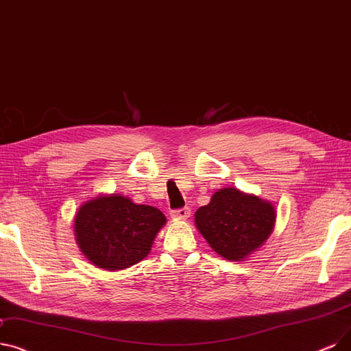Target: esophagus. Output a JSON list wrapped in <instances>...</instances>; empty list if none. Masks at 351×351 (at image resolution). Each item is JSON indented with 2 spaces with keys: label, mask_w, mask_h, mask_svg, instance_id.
<instances>
[{
  "label": "esophagus",
  "mask_w": 351,
  "mask_h": 351,
  "mask_svg": "<svg viewBox=\"0 0 351 351\" xmlns=\"http://www.w3.org/2000/svg\"><path fill=\"white\" fill-rule=\"evenodd\" d=\"M189 215H191L189 208H180V209H175L171 212V218L175 221H185L189 218Z\"/></svg>",
  "instance_id": "obj_1"
}]
</instances>
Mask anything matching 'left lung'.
<instances>
[{
  "instance_id": "8db88e82",
  "label": "left lung",
  "mask_w": 351,
  "mask_h": 351,
  "mask_svg": "<svg viewBox=\"0 0 351 351\" xmlns=\"http://www.w3.org/2000/svg\"><path fill=\"white\" fill-rule=\"evenodd\" d=\"M276 217L271 202L235 188H222L195 212V225L217 254L230 261H243L264 245Z\"/></svg>"
}]
</instances>
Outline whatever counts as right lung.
I'll use <instances>...</instances> for the list:
<instances>
[{
  "label": "right lung",
  "mask_w": 351,
  "mask_h": 351,
  "mask_svg": "<svg viewBox=\"0 0 351 351\" xmlns=\"http://www.w3.org/2000/svg\"><path fill=\"white\" fill-rule=\"evenodd\" d=\"M165 223V215L155 206L136 205L117 193L100 195L79 208L74 235L91 264L117 271L146 258Z\"/></svg>",
  "instance_id": "add662e5"
}]
</instances>
